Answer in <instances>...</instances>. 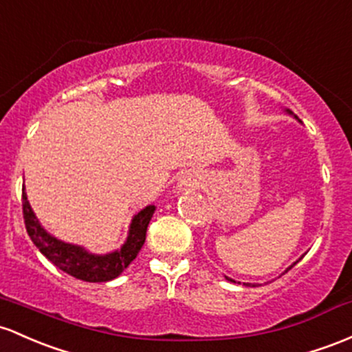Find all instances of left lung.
<instances>
[{"label": "left lung", "mask_w": 352, "mask_h": 352, "mask_svg": "<svg viewBox=\"0 0 352 352\" xmlns=\"http://www.w3.org/2000/svg\"><path fill=\"white\" fill-rule=\"evenodd\" d=\"M296 264H297V262H294V264H292V265H291V267H289L287 270H291L292 267H294V265H296ZM287 270H285V272H287ZM227 280H232V279H229V277H227ZM232 283H234V280H232ZM245 285H249V284H245Z\"/></svg>", "instance_id": "obj_1"}]
</instances>
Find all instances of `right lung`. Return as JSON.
Listing matches in <instances>:
<instances>
[{
  "label": "right lung",
  "instance_id": "right-lung-1",
  "mask_svg": "<svg viewBox=\"0 0 352 352\" xmlns=\"http://www.w3.org/2000/svg\"><path fill=\"white\" fill-rule=\"evenodd\" d=\"M21 202L26 232L32 237L38 250L50 262H53L58 269L76 277V279L87 280V283H107V280L118 277L123 270L129 267L130 262L137 257L142 245H144L146 227H148L150 219L155 212V206H148L135 215L132 226H130L129 239L122 249L107 254V256H94V254H88L83 247L65 244V242L58 241L46 232L34 217L28 199H26L25 188H23Z\"/></svg>",
  "mask_w": 352,
  "mask_h": 352
}]
</instances>
